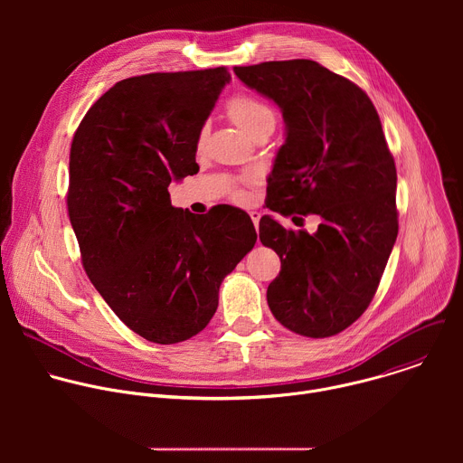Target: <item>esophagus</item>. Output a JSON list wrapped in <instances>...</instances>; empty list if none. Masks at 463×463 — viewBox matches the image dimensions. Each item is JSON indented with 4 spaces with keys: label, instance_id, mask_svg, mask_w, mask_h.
Returning <instances> with one entry per match:
<instances>
[{
    "label": "esophagus",
    "instance_id": "obj_1",
    "mask_svg": "<svg viewBox=\"0 0 463 463\" xmlns=\"http://www.w3.org/2000/svg\"><path fill=\"white\" fill-rule=\"evenodd\" d=\"M249 216H250V220H252V223H254V227L258 229V225H260V218H261V214L258 213V211H250L249 213Z\"/></svg>",
    "mask_w": 463,
    "mask_h": 463
}]
</instances>
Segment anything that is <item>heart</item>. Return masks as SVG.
Instances as JSON below:
<instances>
[{"label":"heart","mask_w":463,"mask_h":463,"mask_svg":"<svg viewBox=\"0 0 463 463\" xmlns=\"http://www.w3.org/2000/svg\"><path fill=\"white\" fill-rule=\"evenodd\" d=\"M227 115L252 139L258 137L260 134H266V131H273L277 124L275 109L266 100L247 93H236L234 97L229 99ZM203 143H205V131H202L200 137H197V146L202 148ZM234 197L241 200L243 194L236 190Z\"/></svg>","instance_id":"1"}]
</instances>
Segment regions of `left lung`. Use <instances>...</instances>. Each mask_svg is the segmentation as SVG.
<instances>
[{
	"instance_id": "1",
	"label": "left lung",
	"mask_w": 463,
	"mask_h": 463,
	"mask_svg": "<svg viewBox=\"0 0 463 463\" xmlns=\"http://www.w3.org/2000/svg\"><path fill=\"white\" fill-rule=\"evenodd\" d=\"M271 99L286 120V143L268 179V209L315 214V232L260 220V241L277 250L280 275L268 288L275 318L291 332L341 334L370 306L398 238L395 163L368 95L313 60L234 68Z\"/></svg>"
}]
</instances>
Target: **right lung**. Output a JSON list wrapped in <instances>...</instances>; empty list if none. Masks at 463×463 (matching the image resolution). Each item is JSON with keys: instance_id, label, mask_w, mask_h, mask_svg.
Segmentation results:
<instances>
[{"instance_id": "obj_1", "label": "right lung", "mask_w": 463, "mask_h": 463, "mask_svg": "<svg viewBox=\"0 0 463 463\" xmlns=\"http://www.w3.org/2000/svg\"><path fill=\"white\" fill-rule=\"evenodd\" d=\"M229 80L227 68L120 80L71 143L68 213L82 266L113 313L150 343L200 334L223 279L256 243L243 211L192 214L168 194L174 179L200 170L197 137Z\"/></svg>"}]
</instances>
